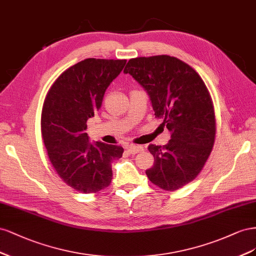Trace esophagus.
Masks as SVG:
<instances>
[{"instance_id": "obj_1", "label": "esophagus", "mask_w": 256, "mask_h": 256, "mask_svg": "<svg viewBox=\"0 0 256 256\" xmlns=\"http://www.w3.org/2000/svg\"><path fill=\"white\" fill-rule=\"evenodd\" d=\"M144 151V148L140 147V146H128V152H130V154H136V153H140Z\"/></svg>"}]
</instances>
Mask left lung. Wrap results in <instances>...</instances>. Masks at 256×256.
I'll use <instances>...</instances> for the list:
<instances>
[{"label":"left lung","mask_w":256,"mask_h":256,"mask_svg":"<svg viewBox=\"0 0 256 256\" xmlns=\"http://www.w3.org/2000/svg\"><path fill=\"white\" fill-rule=\"evenodd\" d=\"M124 72L144 88L170 132L167 144L149 146L154 165L146 174L154 186L176 191L198 176L214 148L216 120L208 88L188 64L167 54L130 59Z\"/></svg>","instance_id":"8db88e82"}]
</instances>
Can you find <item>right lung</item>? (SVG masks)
<instances>
[{"label":"right lung","mask_w":256,"mask_h":256,"mask_svg":"<svg viewBox=\"0 0 256 256\" xmlns=\"http://www.w3.org/2000/svg\"><path fill=\"white\" fill-rule=\"evenodd\" d=\"M126 60L89 58L56 78L44 100L40 128L51 165L77 192H100L110 184L112 163L123 154L120 146L89 142L86 121L103 103L105 91Z\"/></svg>","instance_id":"add662e5"}]
</instances>
